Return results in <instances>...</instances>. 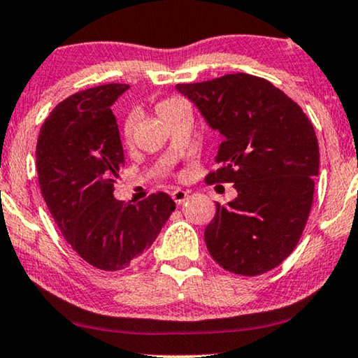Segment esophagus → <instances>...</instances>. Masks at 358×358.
Masks as SVG:
<instances>
[{
  "mask_svg": "<svg viewBox=\"0 0 358 358\" xmlns=\"http://www.w3.org/2000/svg\"><path fill=\"white\" fill-rule=\"evenodd\" d=\"M172 197H173V201L180 206V204H183V202L186 201V197H188V193H186V191H183V189H175L173 193H172Z\"/></svg>",
  "mask_w": 358,
  "mask_h": 358,
  "instance_id": "34e87169",
  "label": "esophagus"
}]
</instances>
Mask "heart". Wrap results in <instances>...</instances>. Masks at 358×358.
<instances>
[{
    "mask_svg": "<svg viewBox=\"0 0 358 358\" xmlns=\"http://www.w3.org/2000/svg\"><path fill=\"white\" fill-rule=\"evenodd\" d=\"M181 104H185V103H181L180 99H175V98L162 99L161 103L156 106V110H157L159 117H161V119H162L165 114H169L170 110L177 109L178 106H181ZM133 130H135V125H133V119H127L125 124H124V138H125L127 143H131V140H133Z\"/></svg>",
    "mask_w": 358,
    "mask_h": 358,
    "instance_id": "heart-1",
    "label": "heart"
}]
</instances>
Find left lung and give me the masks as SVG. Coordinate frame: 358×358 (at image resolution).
<instances>
[{"label":"left lung","mask_w":358,"mask_h":358,"mask_svg":"<svg viewBox=\"0 0 358 358\" xmlns=\"http://www.w3.org/2000/svg\"><path fill=\"white\" fill-rule=\"evenodd\" d=\"M223 141L220 169L206 183H233L238 197L206 227L215 262L243 276L278 266L297 246L312 209L320 152L312 122L301 106L268 80L249 73L181 83Z\"/></svg>","instance_id":"8db88e82"}]
</instances>
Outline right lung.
I'll return each mask as SVG.
<instances>
[{
    "label": "right lung",
    "mask_w": 358,
    "mask_h": 358,
    "mask_svg": "<svg viewBox=\"0 0 358 358\" xmlns=\"http://www.w3.org/2000/svg\"><path fill=\"white\" fill-rule=\"evenodd\" d=\"M128 88L108 83L69 96L48 115L36 143V172L48 209L71 248L103 271L138 262L175 210L172 197L162 191L138 204L112 194L124 148L110 106Z\"/></svg>",
    "instance_id": "add662e5"
}]
</instances>
